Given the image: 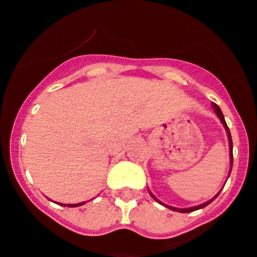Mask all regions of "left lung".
Segmentation results:
<instances>
[{
	"label": "left lung",
	"instance_id": "obj_1",
	"mask_svg": "<svg viewBox=\"0 0 257 257\" xmlns=\"http://www.w3.org/2000/svg\"><path fill=\"white\" fill-rule=\"evenodd\" d=\"M212 108H213V112L216 113V115H217V117H219L220 121H221L222 126H224V128H225V131H226V135H228V142H229V158H230V161H229V162H230V171H231V167H233V142H231L230 131H229L228 124H226V122H225V118H224V114H222L221 109L219 108V105H216V104H215V103H212ZM230 171H229V175H230ZM229 175H228V178H229ZM149 194H151L152 198H153L154 201H157V202H158V203H161V205L166 206V207L170 208V210H172V211H178V212H183V213H185V212H192V211H196V210H199V208L206 207V206L210 205L211 202H212L213 199H215V198H216L217 196H219L220 192L217 193L216 196L213 197V198H211L210 201L205 202V203H202V205L194 206V207H188V208H178V207H172V206H169V205H165V203H162V202H161L160 199H158V198H157L156 196H154V194H153V193L151 192V190H149Z\"/></svg>",
	"mask_w": 257,
	"mask_h": 257
}]
</instances>
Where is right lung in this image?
I'll return each mask as SVG.
<instances>
[{
  "label": "right lung",
  "instance_id": "right-lung-1",
  "mask_svg": "<svg viewBox=\"0 0 257 257\" xmlns=\"http://www.w3.org/2000/svg\"><path fill=\"white\" fill-rule=\"evenodd\" d=\"M60 206H67L64 205V203H59ZM85 205V202H81V203H76V205H68V207H78V206H82Z\"/></svg>",
  "mask_w": 257,
  "mask_h": 257
}]
</instances>
